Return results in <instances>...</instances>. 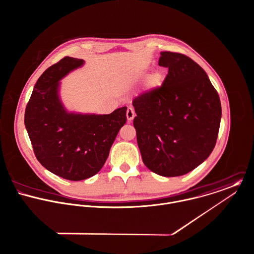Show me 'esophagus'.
Listing matches in <instances>:
<instances>
[{
    "label": "esophagus",
    "instance_id": "1",
    "mask_svg": "<svg viewBox=\"0 0 254 254\" xmlns=\"http://www.w3.org/2000/svg\"><path fill=\"white\" fill-rule=\"evenodd\" d=\"M134 117H135V113H134L133 109L128 108L127 111V121H132L134 119Z\"/></svg>",
    "mask_w": 254,
    "mask_h": 254
}]
</instances>
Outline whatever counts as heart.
<instances>
[{"label":"heart","instance_id":"1","mask_svg":"<svg viewBox=\"0 0 254 254\" xmlns=\"http://www.w3.org/2000/svg\"><path fill=\"white\" fill-rule=\"evenodd\" d=\"M163 75L160 73V72H156L152 75V77L150 78L149 80V83H150V86L151 87H158L162 84V81H163Z\"/></svg>","mask_w":254,"mask_h":254}]
</instances>
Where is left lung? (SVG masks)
<instances>
[{"instance_id": "1", "label": "left lung", "mask_w": 254, "mask_h": 254, "mask_svg": "<svg viewBox=\"0 0 254 254\" xmlns=\"http://www.w3.org/2000/svg\"><path fill=\"white\" fill-rule=\"evenodd\" d=\"M169 68L159 88L135 98L133 126L144 165L163 177L186 175L213 151L222 108L202 67L186 55L161 52Z\"/></svg>"}]
</instances>
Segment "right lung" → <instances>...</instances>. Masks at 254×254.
Instances as JSON below:
<instances>
[{
    "label": "right lung",
    "mask_w": 254,
    "mask_h": 254,
    "mask_svg": "<svg viewBox=\"0 0 254 254\" xmlns=\"http://www.w3.org/2000/svg\"><path fill=\"white\" fill-rule=\"evenodd\" d=\"M84 61L64 57L38 78L27 103L24 125L34 154L53 174L82 181L104 166L112 144L127 122V107L109 115L68 112L60 98V80Z\"/></svg>",
    "instance_id": "obj_1"
}]
</instances>
